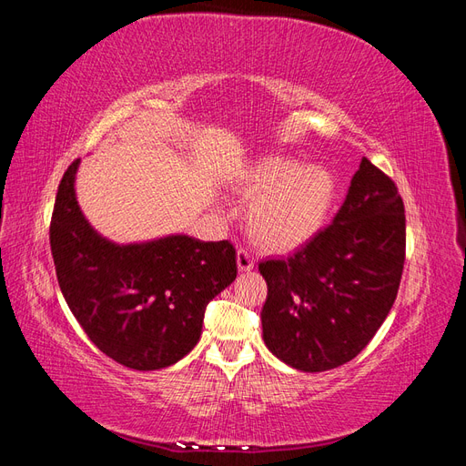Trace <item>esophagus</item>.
Wrapping results in <instances>:
<instances>
[{"label": "esophagus", "mask_w": 466, "mask_h": 466, "mask_svg": "<svg viewBox=\"0 0 466 466\" xmlns=\"http://www.w3.org/2000/svg\"><path fill=\"white\" fill-rule=\"evenodd\" d=\"M237 266L241 272H248L255 268V257H252L247 248H238L237 250Z\"/></svg>", "instance_id": "obj_1"}]
</instances>
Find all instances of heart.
<instances>
[{
	"label": "heart",
	"instance_id": "obj_1",
	"mask_svg": "<svg viewBox=\"0 0 466 466\" xmlns=\"http://www.w3.org/2000/svg\"><path fill=\"white\" fill-rule=\"evenodd\" d=\"M238 188L252 196L247 225L262 243L291 248L309 241L329 216L334 180L327 168L289 157H262L252 163Z\"/></svg>",
	"mask_w": 466,
	"mask_h": 466
}]
</instances>
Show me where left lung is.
<instances>
[{
    "mask_svg": "<svg viewBox=\"0 0 466 466\" xmlns=\"http://www.w3.org/2000/svg\"><path fill=\"white\" fill-rule=\"evenodd\" d=\"M404 250L399 188L363 157L329 228L291 257L258 264L268 284L260 313L268 350L307 373L354 360L397 299Z\"/></svg>",
    "mask_w": 466,
    "mask_h": 466,
    "instance_id": "8db88e82",
    "label": "left lung"
}]
</instances>
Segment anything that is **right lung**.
<instances>
[{"instance_id":"obj_1","label":"right lung","mask_w":466,"mask_h":466,"mask_svg":"<svg viewBox=\"0 0 466 466\" xmlns=\"http://www.w3.org/2000/svg\"><path fill=\"white\" fill-rule=\"evenodd\" d=\"M77 167L79 159L64 173L50 221L66 303L108 358L137 371L168 368L200 340L208 303L237 278L235 247L188 235L108 241L77 204Z\"/></svg>"}]
</instances>
